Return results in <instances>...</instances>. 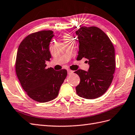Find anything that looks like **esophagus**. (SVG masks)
I'll return each instance as SVG.
<instances>
[{"label":"esophagus","instance_id":"1","mask_svg":"<svg viewBox=\"0 0 135 135\" xmlns=\"http://www.w3.org/2000/svg\"><path fill=\"white\" fill-rule=\"evenodd\" d=\"M67 72H68V74H71L74 72L73 71H71L70 70H67Z\"/></svg>","mask_w":135,"mask_h":135}]
</instances>
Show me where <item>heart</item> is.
<instances>
[{"instance_id": "obj_1", "label": "heart", "mask_w": 135, "mask_h": 135, "mask_svg": "<svg viewBox=\"0 0 135 135\" xmlns=\"http://www.w3.org/2000/svg\"><path fill=\"white\" fill-rule=\"evenodd\" d=\"M71 39H72L69 34L65 33L63 35V40H64V41H67V40H71Z\"/></svg>"}]
</instances>
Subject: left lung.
Listing matches in <instances>:
<instances>
[{"mask_svg":"<svg viewBox=\"0 0 135 135\" xmlns=\"http://www.w3.org/2000/svg\"><path fill=\"white\" fill-rule=\"evenodd\" d=\"M79 43L77 60L84 57L88 71L75 72L80 79L76 87L78 96L87 99L100 97L111 84L115 71V48L108 36L96 27H82L75 32Z\"/></svg>","mask_w":135,"mask_h":135,"instance_id":"8db88e82","label":"left lung"}]
</instances>
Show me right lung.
Instances as JSON below:
<instances>
[{
  "label": "right lung",
  "instance_id": "right-lung-1",
  "mask_svg": "<svg viewBox=\"0 0 135 135\" xmlns=\"http://www.w3.org/2000/svg\"><path fill=\"white\" fill-rule=\"evenodd\" d=\"M52 31H41L29 35L20 44L16 55V73L22 88L30 98L40 103L57 97L67 75L66 70L46 68L50 61Z\"/></svg>",
  "mask_w": 135,
  "mask_h": 135
}]
</instances>
